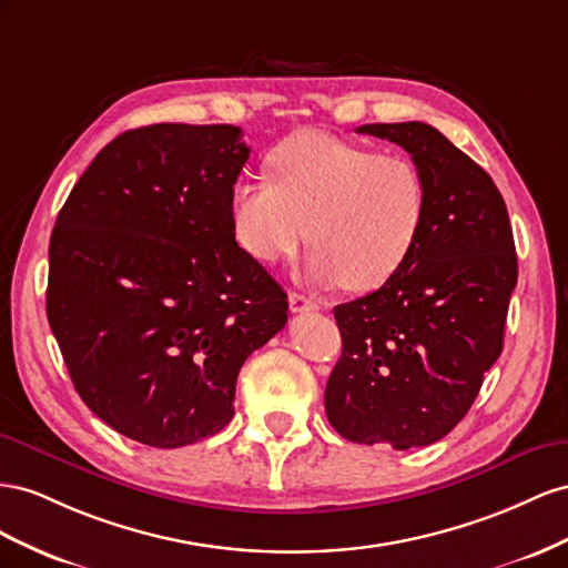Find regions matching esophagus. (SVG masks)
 <instances>
[{"instance_id":"esophagus-1","label":"esophagus","mask_w":568,"mask_h":568,"mask_svg":"<svg viewBox=\"0 0 568 568\" xmlns=\"http://www.w3.org/2000/svg\"><path fill=\"white\" fill-rule=\"evenodd\" d=\"M287 302H290V312H293V314H306V312L318 310V302H314L312 297H306V295H300V293H290Z\"/></svg>"}]
</instances>
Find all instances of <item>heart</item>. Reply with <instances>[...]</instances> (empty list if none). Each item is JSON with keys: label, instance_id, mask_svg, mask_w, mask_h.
Here are the masks:
<instances>
[{"label": "heart", "instance_id": "b5f03b06", "mask_svg": "<svg viewBox=\"0 0 568 568\" xmlns=\"http://www.w3.org/2000/svg\"><path fill=\"white\" fill-rule=\"evenodd\" d=\"M268 178L231 194L240 247L258 262L295 254L318 285L371 290L393 278L424 231L426 178L409 156L326 133H295L268 154Z\"/></svg>", "mask_w": 568, "mask_h": 568}]
</instances>
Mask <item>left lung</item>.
Returning <instances> with one entry per match:
<instances>
[{"label": "left lung", "instance_id": "8db88e82", "mask_svg": "<svg viewBox=\"0 0 568 568\" xmlns=\"http://www.w3.org/2000/svg\"><path fill=\"white\" fill-rule=\"evenodd\" d=\"M426 178L424 231L376 293L333 310L343 356L326 385L331 426L359 445L437 443L471 409L505 345L518 264L493 178L433 125L371 123Z\"/></svg>", "mask_w": 568, "mask_h": 568}]
</instances>
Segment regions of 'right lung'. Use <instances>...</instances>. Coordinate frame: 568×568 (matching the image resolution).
<instances>
[{
  "instance_id": "obj_1",
  "label": "right lung",
  "mask_w": 568,
  "mask_h": 568,
  "mask_svg": "<svg viewBox=\"0 0 568 568\" xmlns=\"http://www.w3.org/2000/svg\"><path fill=\"white\" fill-rule=\"evenodd\" d=\"M250 156L235 125L156 123L92 159L50 240L47 318L90 412L173 449L229 426L247 356L287 323V295L235 242Z\"/></svg>"
}]
</instances>
